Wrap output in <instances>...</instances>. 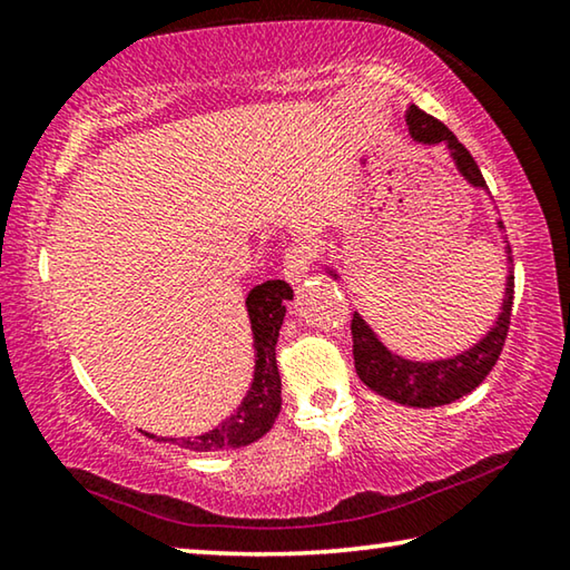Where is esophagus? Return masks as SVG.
<instances>
[{"label": "esophagus", "mask_w": 570, "mask_h": 570, "mask_svg": "<svg viewBox=\"0 0 570 570\" xmlns=\"http://www.w3.org/2000/svg\"><path fill=\"white\" fill-rule=\"evenodd\" d=\"M309 264H312V250L306 248L304 243H296V246L286 250L282 274L286 276L288 284H299L302 278L309 274Z\"/></svg>", "instance_id": "esophagus-1"}]
</instances>
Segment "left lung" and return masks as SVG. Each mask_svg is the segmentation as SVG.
<instances>
[{"instance_id": "1", "label": "left lung", "mask_w": 570, "mask_h": 570, "mask_svg": "<svg viewBox=\"0 0 570 570\" xmlns=\"http://www.w3.org/2000/svg\"><path fill=\"white\" fill-rule=\"evenodd\" d=\"M405 126L415 144L423 147H436L446 144L454 159V167L474 189H487L484 177L472 155L464 149V144L451 134L444 124L423 114L419 106L405 108ZM497 228L502 230V223L497 220ZM504 253H508V278H504V299L500 314L482 340H476L472 347L451 357L441 360H409L383 345L375 330L355 312L352 317V355H355V370L370 391L383 395L387 401H395L411 409H433V405H446L462 399L480 387L487 375L492 373L500 357L504 337H508L510 314H512V294H514V276H512V253L508 240H504ZM332 278L340 274L332 266H324Z\"/></svg>"}]
</instances>
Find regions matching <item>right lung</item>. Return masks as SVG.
I'll return each mask as SVG.
<instances>
[{
	"instance_id": "add662e5",
	"label": "right lung",
	"mask_w": 570,
	"mask_h": 570,
	"mask_svg": "<svg viewBox=\"0 0 570 570\" xmlns=\"http://www.w3.org/2000/svg\"><path fill=\"white\" fill-rule=\"evenodd\" d=\"M294 299L286 282H264L253 286L246 296V312L253 334V381L243 401L220 426L200 433V436L159 439L187 451H233L243 449L266 436L282 411V375L276 367V342L286 317V302ZM147 436L157 439L155 433Z\"/></svg>"
}]
</instances>
